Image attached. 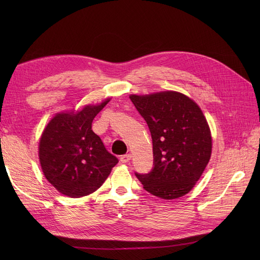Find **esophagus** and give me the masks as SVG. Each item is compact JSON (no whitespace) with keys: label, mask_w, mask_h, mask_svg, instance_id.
<instances>
[{"label":"esophagus","mask_w":260,"mask_h":260,"mask_svg":"<svg viewBox=\"0 0 260 260\" xmlns=\"http://www.w3.org/2000/svg\"><path fill=\"white\" fill-rule=\"evenodd\" d=\"M130 159H131V155H130V154H125V155H122V156L120 157V161L123 162V164L128 162Z\"/></svg>","instance_id":"1"}]
</instances>
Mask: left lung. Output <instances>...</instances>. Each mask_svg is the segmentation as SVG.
Instances as JSON below:
<instances>
[{"mask_svg": "<svg viewBox=\"0 0 260 260\" xmlns=\"http://www.w3.org/2000/svg\"><path fill=\"white\" fill-rule=\"evenodd\" d=\"M153 141V168L137 178L157 198L174 200L190 192L211 155L208 123L199 105L182 93L130 95Z\"/></svg>", "mask_w": 260, "mask_h": 260, "instance_id": "left-lung-1", "label": "left lung"}]
</instances>
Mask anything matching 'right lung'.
Returning a JSON list of instances; mask_svg holds the SVG:
<instances>
[{
  "instance_id": "obj_1",
  "label": "right lung",
  "mask_w": 260,
  "mask_h": 260,
  "mask_svg": "<svg viewBox=\"0 0 260 260\" xmlns=\"http://www.w3.org/2000/svg\"><path fill=\"white\" fill-rule=\"evenodd\" d=\"M108 101L77 114H57L44 129L39 158L45 178L61 194L81 198L104 183L118 158L92 130V121Z\"/></svg>"
}]
</instances>
